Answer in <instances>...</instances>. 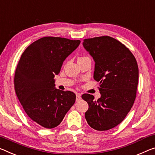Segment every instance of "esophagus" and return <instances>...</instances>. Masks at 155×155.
Wrapping results in <instances>:
<instances>
[{
    "instance_id": "obj_1",
    "label": "esophagus",
    "mask_w": 155,
    "mask_h": 155,
    "mask_svg": "<svg viewBox=\"0 0 155 155\" xmlns=\"http://www.w3.org/2000/svg\"><path fill=\"white\" fill-rule=\"evenodd\" d=\"M76 96H77V99H76L77 101H80L81 99V94H79V93H77Z\"/></svg>"
}]
</instances>
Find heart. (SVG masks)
<instances>
[{
	"mask_svg": "<svg viewBox=\"0 0 155 155\" xmlns=\"http://www.w3.org/2000/svg\"><path fill=\"white\" fill-rule=\"evenodd\" d=\"M87 56H82V57H80L79 58H86Z\"/></svg>",
	"mask_w": 155,
	"mask_h": 155,
	"instance_id": "b5f03b06",
	"label": "heart"
}]
</instances>
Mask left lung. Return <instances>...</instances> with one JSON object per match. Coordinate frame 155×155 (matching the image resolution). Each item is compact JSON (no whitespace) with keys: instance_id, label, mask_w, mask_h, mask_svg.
Returning <instances> with one entry per match:
<instances>
[{"instance_id":"8db88e82","label":"left lung","mask_w":155,"mask_h":155,"mask_svg":"<svg viewBox=\"0 0 155 155\" xmlns=\"http://www.w3.org/2000/svg\"><path fill=\"white\" fill-rule=\"evenodd\" d=\"M83 45L95 61L94 78L101 94L97 101L90 94L82 95L89 105L85 119L96 130H108L123 121L134 104L138 65L131 51L110 36L84 39Z\"/></svg>"}]
</instances>
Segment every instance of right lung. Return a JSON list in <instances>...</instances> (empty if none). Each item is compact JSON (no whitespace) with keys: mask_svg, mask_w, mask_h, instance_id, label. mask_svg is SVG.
Returning a JSON list of instances; mask_svg holds the SVG:
<instances>
[{"mask_svg":"<svg viewBox=\"0 0 155 155\" xmlns=\"http://www.w3.org/2000/svg\"><path fill=\"white\" fill-rule=\"evenodd\" d=\"M80 43L45 36L22 54L14 74V89L25 112L38 126L48 129L58 126L74 104V93L56 89L54 78Z\"/></svg>","mask_w":155,"mask_h":155,"instance_id":"obj_1","label":"right lung"}]
</instances>
